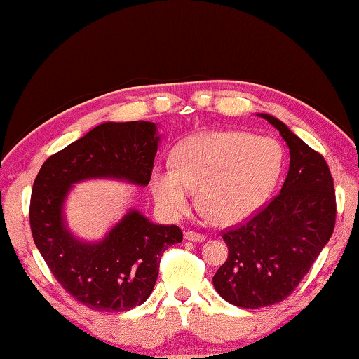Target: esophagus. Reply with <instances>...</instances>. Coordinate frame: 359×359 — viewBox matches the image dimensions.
Here are the masks:
<instances>
[{
    "label": "esophagus",
    "instance_id": "obj_1",
    "mask_svg": "<svg viewBox=\"0 0 359 359\" xmlns=\"http://www.w3.org/2000/svg\"><path fill=\"white\" fill-rule=\"evenodd\" d=\"M184 237L187 241H191V242H203L205 241L203 234H200V232H194V231H187Z\"/></svg>",
    "mask_w": 359,
    "mask_h": 359
}]
</instances>
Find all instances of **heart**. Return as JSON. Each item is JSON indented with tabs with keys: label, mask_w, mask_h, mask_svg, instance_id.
<instances>
[{
	"label": "heart",
	"mask_w": 359,
	"mask_h": 359,
	"mask_svg": "<svg viewBox=\"0 0 359 359\" xmlns=\"http://www.w3.org/2000/svg\"><path fill=\"white\" fill-rule=\"evenodd\" d=\"M283 170V149L270 136L206 131L187 138L175 164L151 174V194L165 218L189 210L194 190L203 213L219 226L241 223L265 203Z\"/></svg>",
	"instance_id": "heart-1"
}]
</instances>
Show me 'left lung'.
<instances>
[{"mask_svg":"<svg viewBox=\"0 0 359 359\" xmlns=\"http://www.w3.org/2000/svg\"><path fill=\"white\" fill-rule=\"evenodd\" d=\"M290 148V170L280 195L249 223L223 234L228 260L213 276L231 304L259 309L286 299L314 264L335 228V190L325 159L281 120L257 114Z\"/></svg>","mask_w":359,"mask_h":359,"instance_id":"8db88e82","label":"left lung"}]
</instances>
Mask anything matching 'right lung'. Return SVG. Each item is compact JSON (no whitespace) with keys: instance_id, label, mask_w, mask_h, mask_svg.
<instances>
[{"instance_id":"1","label":"right lung","mask_w":359,"mask_h":359,"mask_svg":"<svg viewBox=\"0 0 359 359\" xmlns=\"http://www.w3.org/2000/svg\"><path fill=\"white\" fill-rule=\"evenodd\" d=\"M161 135L153 122H105L50 156L34 180L30 229L57 281L84 306L123 312L143 304L168 247L182 242L177 226L156 224L130 208L102 239L74 236L65 203L74 184L93 179L146 187Z\"/></svg>"}]
</instances>
